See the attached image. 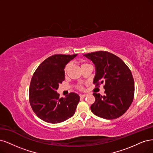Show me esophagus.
<instances>
[{"label":"esophagus","instance_id":"34e87169","mask_svg":"<svg viewBox=\"0 0 153 153\" xmlns=\"http://www.w3.org/2000/svg\"><path fill=\"white\" fill-rule=\"evenodd\" d=\"M87 96V95H86V94H83V95H80V97H81V98H85V97H86Z\"/></svg>","mask_w":153,"mask_h":153}]
</instances>
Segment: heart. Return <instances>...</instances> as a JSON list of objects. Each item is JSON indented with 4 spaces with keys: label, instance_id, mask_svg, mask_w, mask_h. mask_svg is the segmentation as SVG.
Here are the masks:
<instances>
[{
    "label": "heart",
    "instance_id": "1",
    "mask_svg": "<svg viewBox=\"0 0 153 153\" xmlns=\"http://www.w3.org/2000/svg\"><path fill=\"white\" fill-rule=\"evenodd\" d=\"M86 64H87V63H82V64H81V67H82V66H84V65H86ZM69 68H70V64H67V65L65 67V68H64V73L67 74V72H68V69H69ZM79 88H81V86H79Z\"/></svg>",
    "mask_w": 153,
    "mask_h": 153
}]
</instances>
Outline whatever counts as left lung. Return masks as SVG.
Listing matches in <instances>:
<instances>
[{
  "label": "left lung",
  "mask_w": 153,
  "mask_h": 153,
  "mask_svg": "<svg viewBox=\"0 0 153 153\" xmlns=\"http://www.w3.org/2000/svg\"><path fill=\"white\" fill-rule=\"evenodd\" d=\"M95 67L93 83L104 84L105 95L93 93L95 98L91 105L95 115L107 120L124 114L134 100L135 86L132 74L118 56L107 51H96L84 55Z\"/></svg>",
  "instance_id": "8db88e82"
}]
</instances>
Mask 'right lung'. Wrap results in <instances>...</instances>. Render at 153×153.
I'll list each match as a JSON object with an SVG mask.
<instances>
[{"label": "right lung", "mask_w": 153, "mask_h": 153, "mask_svg": "<svg viewBox=\"0 0 153 153\" xmlns=\"http://www.w3.org/2000/svg\"><path fill=\"white\" fill-rule=\"evenodd\" d=\"M77 55H53L42 62L34 72L29 88V101L33 111L44 121L59 123L74 114L79 96L71 93L65 98H59L56 90L65 80V67Z\"/></svg>", "instance_id": "obj_1"}]
</instances>
